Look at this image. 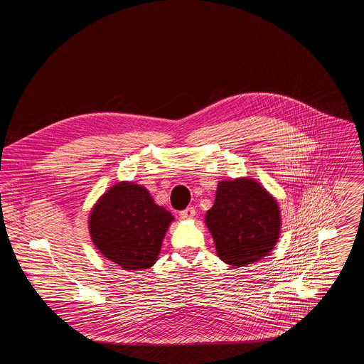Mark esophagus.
<instances>
[{"label":"esophagus","mask_w":364,"mask_h":364,"mask_svg":"<svg viewBox=\"0 0 364 364\" xmlns=\"http://www.w3.org/2000/svg\"><path fill=\"white\" fill-rule=\"evenodd\" d=\"M194 215H196L194 207H187V209H184V210H181V212H180V218H181V219H184V220L191 219Z\"/></svg>","instance_id":"obj_1"}]
</instances>
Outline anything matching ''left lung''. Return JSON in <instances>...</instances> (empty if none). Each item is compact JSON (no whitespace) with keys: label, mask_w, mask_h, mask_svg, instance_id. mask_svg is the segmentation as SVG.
Returning a JSON list of instances; mask_svg holds the SVG:
<instances>
[{"label":"left lung","mask_w":364,"mask_h":364,"mask_svg":"<svg viewBox=\"0 0 364 364\" xmlns=\"http://www.w3.org/2000/svg\"><path fill=\"white\" fill-rule=\"evenodd\" d=\"M205 225L222 261L245 267L274 249L281 229L279 207L255 180L220 181L215 204L207 210Z\"/></svg>","instance_id":"8db88e82"}]
</instances>
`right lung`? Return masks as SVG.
Here are the masks:
<instances>
[{
    "instance_id": "1",
    "label": "right lung",
    "mask_w": 364,
    "mask_h": 364,
    "mask_svg": "<svg viewBox=\"0 0 364 364\" xmlns=\"http://www.w3.org/2000/svg\"><path fill=\"white\" fill-rule=\"evenodd\" d=\"M174 218L157 205L148 190L118 183L95 204L89 219L99 252L127 271L148 269L157 261L164 235Z\"/></svg>"
}]
</instances>
